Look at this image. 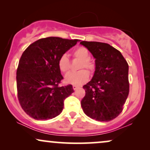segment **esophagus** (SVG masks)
I'll return each instance as SVG.
<instances>
[{
  "mask_svg": "<svg viewBox=\"0 0 150 150\" xmlns=\"http://www.w3.org/2000/svg\"><path fill=\"white\" fill-rule=\"evenodd\" d=\"M73 88L74 90H76L77 89L79 88V87H78V86H77V85H73Z\"/></svg>",
  "mask_w": 150,
  "mask_h": 150,
  "instance_id": "esophagus-1",
  "label": "esophagus"
}]
</instances>
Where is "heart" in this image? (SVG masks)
<instances>
[{"label":"heart","mask_w":150,"mask_h":150,"mask_svg":"<svg viewBox=\"0 0 150 150\" xmlns=\"http://www.w3.org/2000/svg\"><path fill=\"white\" fill-rule=\"evenodd\" d=\"M73 56L80 60V69L86 68L88 70H92L94 65L89 61L90 55L89 51L85 47H78L74 50ZM58 66L62 73H67L70 69V61L66 54L62 55L58 61ZM89 79V73L87 70H82L76 73H69L65 77V82L68 84L80 85L85 83Z\"/></svg>","instance_id":"1"}]
</instances>
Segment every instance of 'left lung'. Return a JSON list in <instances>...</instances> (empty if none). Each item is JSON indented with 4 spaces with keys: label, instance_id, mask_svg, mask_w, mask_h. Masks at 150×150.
Returning a JSON list of instances; mask_svg holds the SVG:
<instances>
[{
    "label": "left lung",
    "instance_id": "left-lung-1",
    "mask_svg": "<svg viewBox=\"0 0 150 150\" xmlns=\"http://www.w3.org/2000/svg\"><path fill=\"white\" fill-rule=\"evenodd\" d=\"M80 44L95 58L94 75L83 86L82 110L92 119L110 121L121 113L128 98V63L119 51L106 43L82 41Z\"/></svg>",
    "mask_w": 150,
    "mask_h": 150
}]
</instances>
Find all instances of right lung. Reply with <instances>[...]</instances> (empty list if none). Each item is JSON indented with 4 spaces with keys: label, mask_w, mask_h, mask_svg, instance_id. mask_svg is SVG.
<instances>
[{
    "label": "right lung",
    "mask_w": 150,
    "mask_h": 150,
    "mask_svg": "<svg viewBox=\"0 0 150 150\" xmlns=\"http://www.w3.org/2000/svg\"><path fill=\"white\" fill-rule=\"evenodd\" d=\"M77 42L78 39L44 38L22 53L17 70L18 97L22 109L30 117L48 120L62 112L64 99L74 90L71 85L58 86L63 77L58 61Z\"/></svg>",
    "instance_id": "1"
}]
</instances>
